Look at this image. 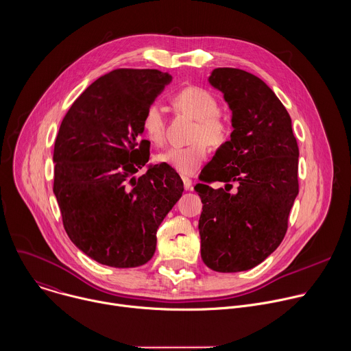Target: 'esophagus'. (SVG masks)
<instances>
[{"label":"esophagus","instance_id":"1","mask_svg":"<svg viewBox=\"0 0 351 351\" xmlns=\"http://www.w3.org/2000/svg\"><path fill=\"white\" fill-rule=\"evenodd\" d=\"M182 180H183L184 189H186V190H190L191 186H193V180H191L190 178H187V176H182Z\"/></svg>","mask_w":351,"mask_h":351}]
</instances>
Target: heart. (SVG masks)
I'll return each mask as SVG.
<instances>
[{
	"label": "heart",
	"instance_id": "obj_1",
	"mask_svg": "<svg viewBox=\"0 0 351 351\" xmlns=\"http://www.w3.org/2000/svg\"><path fill=\"white\" fill-rule=\"evenodd\" d=\"M173 107L195 120L190 141L184 147H172L157 160L182 175H194L209 154V143L220 145L228 135V124L219 112L216 97L199 86H186L172 96ZM146 136L156 146H162L167 139V120L157 104L146 108L142 120Z\"/></svg>",
	"mask_w": 351,
	"mask_h": 351
}]
</instances>
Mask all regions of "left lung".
Wrapping results in <instances>:
<instances>
[{
    "label": "left lung",
    "mask_w": 351,
    "mask_h": 351,
    "mask_svg": "<svg viewBox=\"0 0 351 351\" xmlns=\"http://www.w3.org/2000/svg\"><path fill=\"white\" fill-rule=\"evenodd\" d=\"M209 82L223 92L234 131L194 187L202 201L201 258L213 271L237 273L262 263L285 237L299 147L287 108L259 77L219 67ZM215 181L225 187L213 189Z\"/></svg>",
    "instance_id": "1"
}]
</instances>
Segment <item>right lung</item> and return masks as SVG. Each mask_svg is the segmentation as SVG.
Segmentation results:
<instances>
[{
  "mask_svg": "<svg viewBox=\"0 0 351 351\" xmlns=\"http://www.w3.org/2000/svg\"><path fill=\"white\" fill-rule=\"evenodd\" d=\"M172 77L152 69H117L92 82L71 104L55 149L53 193L63 227L90 259L128 269L147 263L157 228L183 193L165 164H147L142 120ZM143 166L145 176L134 173Z\"/></svg>",
  "mask_w": 351,
  "mask_h": 351,
  "instance_id": "obj_1",
  "label": "right lung"
}]
</instances>
